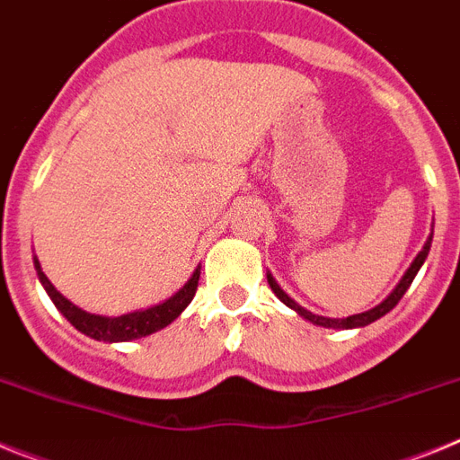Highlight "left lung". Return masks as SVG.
I'll list each match as a JSON object with an SVG mask.
<instances>
[{
    "label": "left lung",
    "mask_w": 460,
    "mask_h": 460,
    "mask_svg": "<svg viewBox=\"0 0 460 460\" xmlns=\"http://www.w3.org/2000/svg\"><path fill=\"white\" fill-rule=\"evenodd\" d=\"M430 242H433V233L429 234V239H426V243H424V249H421L420 253H417V258L412 260V265H410L408 270H405L403 279L398 280L396 288H394V290L387 295V299H382V302L377 304V306H373L371 311L357 313V315H348V318H324V315H315V313L306 311V308L299 306V304H296L295 299H292V296H288L286 292L280 290V286H279V283H276V279L270 274V271H267V283H270V288H271V290H274V295L279 296L280 302L286 304L288 308L296 311V313H299V315H302L304 320H308V323H313V324H318V327H327V329L367 327V324H371V323H376V320H380L382 315H387V313L392 311V308L396 306L398 302H401V296H403L405 292H408L410 283H412V280H414L417 271L421 270V265H424V260L429 258Z\"/></svg>",
    "instance_id": "8db88e82"
}]
</instances>
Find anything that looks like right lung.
Segmentation results:
<instances>
[{"instance_id":"add662e5","label":"right lung","mask_w":460,"mask_h":460,"mask_svg":"<svg viewBox=\"0 0 460 460\" xmlns=\"http://www.w3.org/2000/svg\"><path fill=\"white\" fill-rule=\"evenodd\" d=\"M34 267L36 274H39L40 286L46 288L48 296L52 299L59 313L64 318L73 324V327L83 332L84 336L96 341H105V343H121V341H133L142 339V336H149L158 329L168 327L170 323L180 318L181 311L193 302L195 290H198V280H200V267H195V271L190 274V279L186 280L180 290L174 292L172 296H168L165 302L154 304L149 308H140V311L124 313V315H117V318H108V315H96V313H87L83 308H78L73 302H68L62 292L57 290L50 283L43 270H40L39 258L34 255Z\"/></svg>"}]
</instances>
